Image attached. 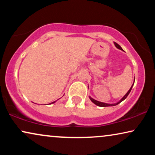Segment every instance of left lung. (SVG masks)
Segmentation results:
<instances>
[{
  "label": "left lung",
  "instance_id": "8db88e82",
  "mask_svg": "<svg viewBox=\"0 0 155 155\" xmlns=\"http://www.w3.org/2000/svg\"><path fill=\"white\" fill-rule=\"evenodd\" d=\"M114 44H115V46H116V47H117L118 48H119V49H120V50H123L122 49V48L120 47V45H118V44H117V43H116V42H114ZM133 84H134V83L133 84V85L131 86V87H130V90H128V92L126 93V95H125V96L123 97V98L120 99V100L118 101V103H116V104H106V103H103V102H100V101H97V100H94V99H92V98H91V97H90V100L92 101L93 103L94 104H95L96 105H97V106H99V107H111V106H115V105H117V104H118L119 103H120L122 101H124L125 99H126V97H128V95L129 94V93L130 92V91H131V90H132V87H133Z\"/></svg>",
  "mask_w": 155,
  "mask_h": 155
}]
</instances>
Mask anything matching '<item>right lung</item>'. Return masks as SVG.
<instances>
[{"label": "right lung", "mask_w": 155, "mask_h": 155, "mask_svg": "<svg viewBox=\"0 0 155 155\" xmlns=\"http://www.w3.org/2000/svg\"><path fill=\"white\" fill-rule=\"evenodd\" d=\"M55 102V101H54V102H52V103H54Z\"/></svg>", "instance_id": "right-lung-1"}]
</instances>
